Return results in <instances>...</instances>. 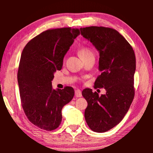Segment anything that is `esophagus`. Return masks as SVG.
<instances>
[{"mask_svg": "<svg viewBox=\"0 0 153 153\" xmlns=\"http://www.w3.org/2000/svg\"><path fill=\"white\" fill-rule=\"evenodd\" d=\"M82 95H81V91L80 90H76L75 91V97H81Z\"/></svg>", "mask_w": 153, "mask_h": 153, "instance_id": "34e87169", "label": "esophagus"}]
</instances>
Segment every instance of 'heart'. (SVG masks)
<instances>
[{
    "instance_id": "b5f03b06",
    "label": "heart",
    "mask_w": 153,
    "mask_h": 153,
    "mask_svg": "<svg viewBox=\"0 0 153 153\" xmlns=\"http://www.w3.org/2000/svg\"><path fill=\"white\" fill-rule=\"evenodd\" d=\"M79 54L81 58L93 55L92 51L90 49H88V48H82V49H81L79 51Z\"/></svg>"
}]
</instances>
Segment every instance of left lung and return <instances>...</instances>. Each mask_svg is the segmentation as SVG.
Returning a JSON list of instances; mask_svg holds the SVG:
<instances>
[{
    "label": "left lung",
    "instance_id": "obj_1",
    "mask_svg": "<svg viewBox=\"0 0 153 153\" xmlns=\"http://www.w3.org/2000/svg\"><path fill=\"white\" fill-rule=\"evenodd\" d=\"M80 30L100 54L98 69L101 74L95 88H104L106 91L100 96L91 88L82 91L88 102L85 119L93 131L105 132L120 123L133 101L135 54L128 42L114 29L91 26Z\"/></svg>",
    "mask_w": 153,
    "mask_h": 153
}]
</instances>
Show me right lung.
<instances>
[{
    "label": "right lung",
    "mask_w": 153,
    "mask_h": 153,
    "mask_svg": "<svg viewBox=\"0 0 153 153\" xmlns=\"http://www.w3.org/2000/svg\"><path fill=\"white\" fill-rule=\"evenodd\" d=\"M79 29L47 30L31 39L23 50L17 74L22 107L28 120L39 128L56 129L62 121V108L72 100V87L53 89L51 81Z\"/></svg>",
    "instance_id": "obj_1"
}]
</instances>
